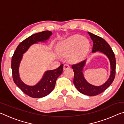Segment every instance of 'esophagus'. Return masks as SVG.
<instances>
[{"label":"esophagus","mask_w":124,"mask_h":124,"mask_svg":"<svg viewBox=\"0 0 124 124\" xmlns=\"http://www.w3.org/2000/svg\"><path fill=\"white\" fill-rule=\"evenodd\" d=\"M68 68H70V65L68 64H64V66H63L64 70H67V69H68Z\"/></svg>","instance_id":"1"}]
</instances>
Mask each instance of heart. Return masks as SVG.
Wrapping results in <instances>:
<instances>
[{
  "mask_svg": "<svg viewBox=\"0 0 124 124\" xmlns=\"http://www.w3.org/2000/svg\"><path fill=\"white\" fill-rule=\"evenodd\" d=\"M90 42L86 38L79 35H71L58 44V54L62 57L69 54V60L72 62L81 61L90 49Z\"/></svg>",
  "mask_w": 124,
  "mask_h": 124,
  "instance_id": "b5f03b06",
  "label": "heart"
}]
</instances>
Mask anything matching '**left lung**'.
Listing matches in <instances>:
<instances>
[{"label": "left lung", "mask_w": 124, "mask_h": 124, "mask_svg": "<svg viewBox=\"0 0 124 124\" xmlns=\"http://www.w3.org/2000/svg\"><path fill=\"white\" fill-rule=\"evenodd\" d=\"M88 33L93 41V45L92 47V52L96 51L102 52L108 57L110 63L111 72L109 78L104 84L100 86H96L90 84L84 77L82 71L85 64V60L72 65V68L73 69L74 73L73 83L77 90L84 95L94 96L99 95L104 91L114 81L115 76L116 61L114 53L107 42L101 37L90 32H88Z\"/></svg>", "instance_id": "left-lung-1"}]
</instances>
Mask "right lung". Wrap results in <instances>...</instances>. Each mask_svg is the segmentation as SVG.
<instances>
[{"instance_id":"1","label":"right lung","mask_w":124,"mask_h":124,"mask_svg":"<svg viewBox=\"0 0 124 124\" xmlns=\"http://www.w3.org/2000/svg\"><path fill=\"white\" fill-rule=\"evenodd\" d=\"M51 35V32L45 31L31 35L18 45L12 56L11 70L14 83L22 92L31 97L39 98L49 95L54 90L56 80L62 73L63 68V64L56 70L46 72L41 80L37 85L33 86L26 85L20 78L18 67L23 54L28 49L31 45L37 43L38 41H45L49 39Z\"/></svg>"}]
</instances>
